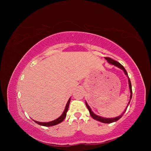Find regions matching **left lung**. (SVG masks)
<instances>
[{
    "instance_id": "8db88e82",
    "label": "left lung",
    "mask_w": 151,
    "mask_h": 151,
    "mask_svg": "<svg viewBox=\"0 0 151 151\" xmlns=\"http://www.w3.org/2000/svg\"><path fill=\"white\" fill-rule=\"evenodd\" d=\"M105 59H106V60H107L109 63H111V64L114 65H115V66H117L118 67L120 68L121 69H122L123 71H124L125 75H127V76L128 78H129V88H130V100H131L132 97V85H131V82H130V79H129V76H128L127 72L126 71L125 68L124 67H123V66L122 65H121L119 62H116V61H115V60H113V59H112V58H109V57H105ZM130 101L129 102V104H128V105H127V107H128V106H129V104H130ZM86 106H87V108H88V109H89V113H90L91 116H92V118H93V119H94V120H98V121H99V122H103V123H113V122H116V121H118V120L120 119V118H122V116L123 115V114L125 113V112L126 111L127 109V108L125 109V111L123 112V113L122 114V115H121L120 116H117V117L113 118H103V117H101V116H98V115H95V114H94L92 111H91V109L90 107L89 106V105L88 104V103H87L86 102Z\"/></svg>"
}]
</instances>
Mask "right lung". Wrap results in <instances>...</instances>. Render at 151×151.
<instances>
[{
  "instance_id": "add662e5",
  "label": "right lung",
  "mask_w": 151,
  "mask_h": 151,
  "mask_svg": "<svg viewBox=\"0 0 151 151\" xmlns=\"http://www.w3.org/2000/svg\"><path fill=\"white\" fill-rule=\"evenodd\" d=\"M70 101V98H69V99H68V102L66 104V106H65L64 111H63V113H62V115L60 117L58 118L57 119L53 121H52V122H36V121H35V122L36 123H38V125H42V126H45V127H51V126L57 125V124H58V123H61L63 120L65 119V118L66 117L67 112L68 111V106H69Z\"/></svg>"
}]
</instances>
